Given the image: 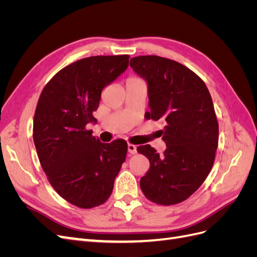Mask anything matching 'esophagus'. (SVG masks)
Masks as SVG:
<instances>
[{
    "label": "esophagus",
    "instance_id": "esophagus-1",
    "mask_svg": "<svg viewBox=\"0 0 257 257\" xmlns=\"http://www.w3.org/2000/svg\"><path fill=\"white\" fill-rule=\"evenodd\" d=\"M127 150L131 154H136L137 153V147L133 144H128L127 145Z\"/></svg>",
    "mask_w": 257,
    "mask_h": 257
}]
</instances>
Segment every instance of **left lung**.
<instances>
[{"instance_id":"8db88e82","label":"left lung","mask_w":257,"mask_h":257,"mask_svg":"<svg viewBox=\"0 0 257 257\" xmlns=\"http://www.w3.org/2000/svg\"><path fill=\"white\" fill-rule=\"evenodd\" d=\"M130 65L148 83L147 119L165 124L164 153L150 145L137 147L150 162L141 189L152 203L179 204L203 184L213 166L219 124L211 95L195 73L174 60L139 56Z\"/></svg>"}]
</instances>
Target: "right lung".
I'll list each match as a JSON object with an SVG mask.
<instances>
[{"mask_svg": "<svg viewBox=\"0 0 257 257\" xmlns=\"http://www.w3.org/2000/svg\"><path fill=\"white\" fill-rule=\"evenodd\" d=\"M127 54L95 56L62 68L45 85L33 121V139L42 168L59 195L82 209L109 198L125 161L127 144H103L85 128L106 85L128 66Z\"/></svg>", "mask_w": 257, "mask_h": 257, "instance_id": "add662e5", "label": "right lung"}]
</instances>
